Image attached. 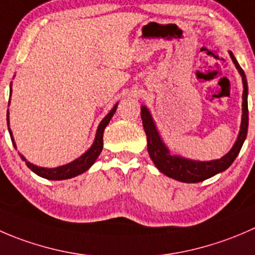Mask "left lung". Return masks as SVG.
I'll return each instance as SVG.
<instances>
[{
  "label": "left lung",
  "instance_id": "1",
  "mask_svg": "<svg viewBox=\"0 0 255 255\" xmlns=\"http://www.w3.org/2000/svg\"><path fill=\"white\" fill-rule=\"evenodd\" d=\"M232 60L236 65L237 70L239 72L243 82V103H242V123L241 130H239L238 137L236 142L232 146L231 150L222 156L218 160L211 161H197L191 158L182 157L180 155H173L158 133L155 122L152 119L150 110L142 105L141 107V119H142V127L147 137V151L151 160L155 163L156 167L160 172L176 181L186 183H197L212 177L219 172L226 171L229 166L233 163L236 157L238 156L244 140L248 132V83L243 69L237 62L233 53L229 50Z\"/></svg>",
  "mask_w": 255,
  "mask_h": 255
}]
</instances>
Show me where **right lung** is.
<instances>
[{
  "instance_id": "right-lung-1",
  "label": "right lung",
  "mask_w": 255,
  "mask_h": 255,
  "mask_svg": "<svg viewBox=\"0 0 255 255\" xmlns=\"http://www.w3.org/2000/svg\"><path fill=\"white\" fill-rule=\"evenodd\" d=\"M9 87H11V93H12V84L9 85ZM118 104H119V103H117V104L113 107V109L110 110L107 115H105L104 119L100 122L99 127H98V128H97V133H95V138H94V142H93V145L90 146V147L88 148V150L85 151V152L83 153L80 157L75 158V160L72 161V162L65 163V165H63V166H58V167L48 168V167H41V166L33 165V163H31L29 161H27L26 157H24L23 155H21L22 160L26 162V165L28 166L29 170L33 171L36 175L41 176V177H43V178H47V180H52V181L68 180V178L75 177V176L85 172V171L89 170V168L92 167L93 163L95 162V160L98 158V156H99L100 152H102L103 133H104V130H105V128H107V125L109 124L110 120H112L113 115H114L115 112H117ZM8 114L9 113H8V110H7V125H8L9 135H11L12 143H13L14 147L17 148L16 142H14L13 135H12V131H11V128H9V115Z\"/></svg>"
}]
</instances>
